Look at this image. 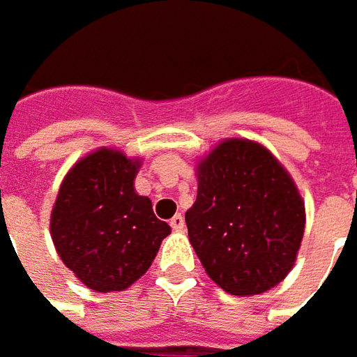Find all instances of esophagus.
<instances>
[{"mask_svg": "<svg viewBox=\"0 0 357 357\" xmlns=\"http://www.w3.org/2000/svg\"><path fill=\"white\" fill-rule=\"evenodd\" d=\"M172 230H185V216L183 214H174L171 218Z\"/></svg>", "mask_w": 357, "mask_h": 357, "instance_id": "34e87169", "label": "esophagus"}]
</instances>
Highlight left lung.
<instances>
[{
    "label": "left lung",
    "instance_id": "1",
    "mask_svg": "<svg viewBox=\"0 0 357 357\" xmlns=\"http://www.w3.org/2000/svg\"><path fill=\"white\" fill-rule=\"evenodd\" d=\"M188 240L206 274L234 296L262 294L292 270L304 236V202L264 146L220 143L199 165Z\"/></svg>",
    "mask_w": 357,
    "mask_h": 357
}]
</instances>
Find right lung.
Returning a JSON list of instances; mask_svg holds the SVG:
<instances>
[{
  "instance_id": "obj_1",
  "label": "right lung",
  "mask_w": 357,
  "mask_h": 357,
  "mask_svg": "<svg viewBox=\"0 0 357 357\" xmlns=\"http://www.w3.org/2000/svg\"><path fill=\"white\" fill-rule=\"evenodd\" d=\"M139 160L101 149L63 181L51 213V236L65 266L95 292L125 290L153 264L171 227L135 192Z\"/></svg>"
}]
</instances>
